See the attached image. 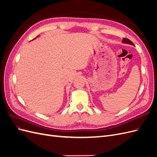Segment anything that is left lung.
Listing matches in <instances>:
<instances>
[{"instance_id":"left-lung-1","label":"left lung","mask_w":157,"mask_h":157,"mask_svg":"<svg viewBox=\"0 0 157 157\" xmlns=\"http://www.w3.org/2000/svg\"><path fill=\"white\" fill-rule=\"evenodd\" d=\"M122 42H123V43H125V44H132V45L134 46V43H133V42L131 40H130L129 39H126V38H124V39H123Z\"/></svg>"}]
</instances>
